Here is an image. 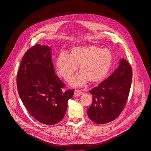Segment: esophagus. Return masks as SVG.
<instances>
[{"instance_id": "obj_1", "label": "esophagus", "mask_w": 151, "mask_h": 151, "mask_svg": "<svg viewBox=\"0 0 151 151\" xmlns=\"http://www.w3.org/2000/svg\"><path fill=\"white\" fill-rule=\"evenodd\" d=\"M81 95H83V92H81V90H75L74 93V96H79Z\"/></svg>"}]
</instances>
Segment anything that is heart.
Returning a JSON list of instances; mask_svg holds the SVG:
<instances>
[{
    "label": "heart",
    "mask_w": 151,
    "mask_h": 151,
    "mask_svg": "<svg viewBox=\"0 0 151 151\" xmlns=\"http://www.w3.org/2000/svg\"><path fill=\"white\" fill-rule=\"evenodd\" d=\"M113 56L108 49H102L95 45H86L71 48L68 55L61 53L56 58L57 73L65 80L73 76L78 66L80 73L71 80L70 84L79 87L88 81L91 83L102 81L109 73Z\"/></svg>",
    "instance_id": "heart-1"
}]
</instances>
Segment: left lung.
I'll list each match as a JSON object with an SVG mask.
<instances>
[{"mask_svg": "<svg viewBox=\"0 0 151 151\" xmlns=\"http://www.w3.org/2000/svg\"><path fill=\"white\" fill-rule=\"evenodd\" d=\"M119 64L111 76L89 91L93 96V102L87 111V115L96 124L113 121L125 107L133 73L126 59H122Z\"/></svg>", "mask_w": 151, "mask_h": 151, "instance_id": "obj_1", "label": "left lung"}]
</instances>
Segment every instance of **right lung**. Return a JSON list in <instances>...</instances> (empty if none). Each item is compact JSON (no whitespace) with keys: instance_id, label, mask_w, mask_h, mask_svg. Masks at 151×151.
Returning <instances> with one entry per match:
<instances>
[{"instance_id":"1","label":"right lung","mask_w":151,"mask_h":151,"mask_svg":"<svg viewBox=\"0 0 151 151\" xmlns=\"http://www.w3.org/2000/svg\"><path fill=\"white\" fill-rule=\"evenodd\" d=\"M17 84L19 96L29 114L46 125L61 121L74 92L63 91L65 84L55 74L51 47L40 44L25 53Z\"/></svg>"}]
</instances>
